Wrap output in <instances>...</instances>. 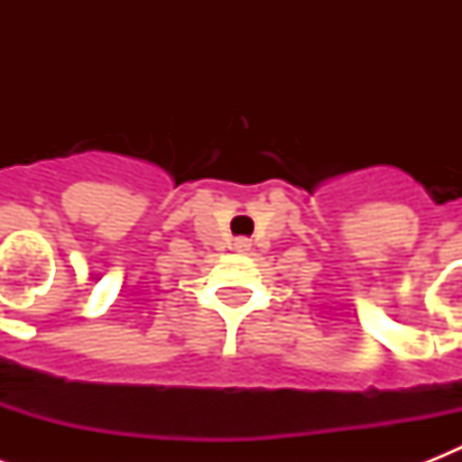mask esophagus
I'll return each mask as SVG.
<instances>
[{
	"label": "esophagus",
	"instance_id": "1",
	"mask_svg": "<svg viewBox=\"0 0 462 462\" xmlns=\"http://www.w3.org/2000/svg\"><path fill=\"white\" fill-rule=\"evenodd\" d=\"M239 246H246V242H245V239H242V242H239Z\"/></svg>",
	"mask_w": 462,
	"mask_h": 462
}]
</instances>
